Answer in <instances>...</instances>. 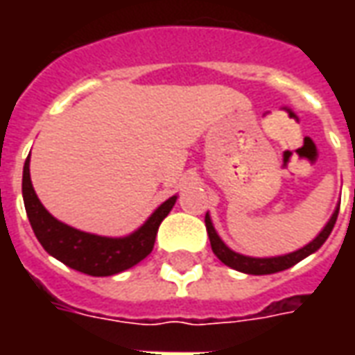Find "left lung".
<instances>
[{"mask_svg": "<svg viewBox=\"0 0 355 355\" xmlns=\"http://www.w3.org/2000/svg\"><path fill=\"white\" fill-rule=\"evenodd\" d=\"M336 216H338V205H336L335 213L329 218V223L325 224V228L315 236V238L304 245L298 251H293L289 254H282V257H268V259H254V257H245V254H239L236 251H232L230 247L224 243L220 236L216 234L215 226L211 223V216L209 213L205 215V228H207L209 241H211V249L213 253L218 257V261L224 262L226 266L234 268L238 272H243V274H253V275H266V274H275V272H283L287 268L295 266L297 262H300L306 257H310L312 253H315L325 241H327L329 234L333 232V226L336 223Z\"/></svg>", "mask_w": 355, "mask_h": 355, "instance_id": "obj_1", "label": "left lung"}]
</instances>
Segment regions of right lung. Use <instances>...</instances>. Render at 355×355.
<instances>
[{"mask_svg":"<svg viewBox=\"0 0 355 355\" xmlns=\"http://www.w3.org/2000/svg\"><path fill=\"white\" fill-rule=\"evenodd\" d=\"M22 198L28 220L43 249L57 261L64 262L66 266L96 277L119 274L144 261L154 249L159 224L169 215L177 201V196L163 201L139 230L125 238H104L76 230L72 226L57 220L35 196L30 180V155L26 157L22 171Z\"/></svg>","mask_w":355,"mask_h":355,"instance_id":"add662e5","label":"right lung"}]
</instances>
